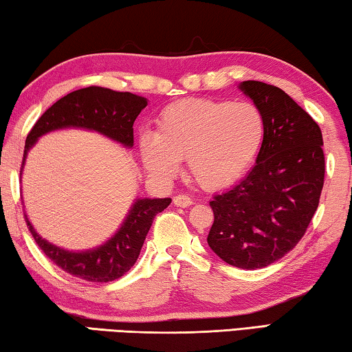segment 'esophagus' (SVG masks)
Here are the masks:
<instances>
[{
    "label": "esophagus",
    "mask_w": 352,
    "mask_h": 352,
    "mask_svg": "<svg viewBox=\"0 0 352 352\" xmlns=\"http://www.w3.org/2000/svg\"><path fill=\"white\" fill-rule=\"evenodd\" d=\"M173 203H175V206H177V207H188L193 204V201H192V198L186 197V195H177V197L173 198Z\"/></svg>",
    "instance_id": "esophagus-1"
}]
</instances>
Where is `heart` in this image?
Masks as SVG:
<instances>
[{"instance_id":"b5f03b06","label":"heart","mask_w":352,"mask_h":352,"mask_svg":"<svg viewBox=\"0 0 352 352\" xmlns=\"http://www.w3.org/2000/svg\"><path fill=\"white\" fill-rule=\"evenodd\" d=\"M265 138V117L251 102L182 100L159 115L157 131L140 135L148 171L170 179L187 159L190 176L204 188L240 179L254 162Z\"/></svg>"}]
</instances>
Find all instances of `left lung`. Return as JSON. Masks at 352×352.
Wrapping results in <instances>:
<instances>
[{
	"instance_id": "obj_1",
	"label": "left lung",
	"mask_w": 352,
	"mask_h": 352,
	"mask_svg": "<svg viewBox=\"0 0 352 352\" xmlns=\"http://www.w3.org/2000/svg\"><path fill=\"white\" fill-rule=\"evenodd\" d=\"M265 117L256 165L228 192L210 201L214 224L207 243L229 265L263 268L304 237L324 184L320 126L276 85L240 84Z\"/></svg>"
}]
</instances>
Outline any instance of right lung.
Wrapping results in <instances>:
<instances>
[{
  "label": "right lung",
  "instance_id": "obj_1",
  "mask_svg": "<svg viewBox=\"0 0 352 352\" xmlns=\"http://www.w3.org/2000/svg\"><path fill=\"white\" fill-rule=\"evenodd\" d=\"M146 104V98L132 95L129 91H115L98 85L74 90L56 101L32 126L26 137L23 164L30 148L40 135L72 126L98 131L131 148L134 145L132 126ZM170 203V198L137 199L118 232L107 243L84 252L65 251L48 243L34 230L26 215L25 220L40 250L63 272L89 282H111L122 278L132 268L154 217L165 210Z\"/></svg>",
  "mask_w": 352,
  "mask_h": 352
}]
</instances>
